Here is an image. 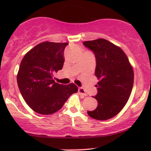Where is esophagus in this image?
I'll return each instance as SVG.
<instances>
[{
  "mask_svg": "<svg viewBox=\"0 0 151 151\" xmlns=\"http://www.w3.org/2000/svg\"><path fill=\"white\" fill-rule=\"evenodd\" d=\"M78 91H79V93L84 95V96H87L88 95L87 93H86V91H85V89L82 87H79V89H78Z\"/></svg>",
  "mask_w": 151,
  "mask_h": 151,
  "instance_id": "1",
  "label": "esophagus"
}]
</instances>
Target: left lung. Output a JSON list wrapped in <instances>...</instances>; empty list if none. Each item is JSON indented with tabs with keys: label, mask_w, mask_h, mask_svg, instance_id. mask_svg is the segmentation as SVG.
<instances>
[{
	"label": "left lung",
	"mask_w": 151,
	"mask_h": 151,
	"mask_svg": "<svg viewBox=\"0 0 151 151\" xmlns=\"http://www.w3.org/2000/svg\"><path fill=\"white\" fill-rule=\"evenodd\" d=\"M83 44L94 53L95 76L99 80L94 96L98 106L87 114L96 120H108L117 115L129 100L134 78L132 66L125 52L106 40L100 38Z\"/></svg>",
	"instance_id": "obj_1"
}]
</instances>
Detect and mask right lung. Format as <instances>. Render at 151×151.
Segmentation results:
<instances>
[{"instance_id":"right-lung-1","label":"right lung","mask_w":151,"mask_h":151,"mask_svg":"<svg viewBox=\"0 0 151 151\" xmlns=\"http://www.w3.org/2000/svg\"><path fill=\"white\" fill-rule=\"evenodd\" d=\"M67 42H43L27 52L22 58L17 75L18 88L27 105L43 115L55 113L71 95L77 93L73 83H56L53 74L62 70Z\"/></svg>"}]
</instances>
